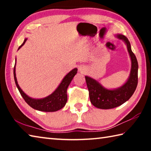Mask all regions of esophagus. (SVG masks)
I'll return each mask as SVG.
<instances>
[{
  "label": "esophagus",
  "instance_id": "34e87169",
  "mask_svg": "<svg viewBox=\"0 0 151 151\" xmlns=\"http://www.w3.org/2000/svg\"><path fill=\"white\" fill-rule=\"evenodd\" d=\"M83 69H84V68L83 67H79V70H80V71L83 70Z\"/></svg>",
  "mask_w": 151,
  "mask_h": 151
}]
</instances>
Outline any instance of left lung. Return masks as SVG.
Segmentation results:
<instances>
[{
	"label": "left lung",
	"instance_id": "obj_1",
	"mask_svg": "<svg viewBox=\"0 0 151 151\" xmlns=\"http://www.w3.org/2000/svg\"><path fill=\"white\" fill-rule=\"evenodd\" d=\"M118 39L122 40L127 45L128 52L131 60V70L127 81L121 87L109 90L103 87L94 78L85 76L91 103L96 108L110 109L119 106L131 98L138 84V62L131 50V44L127 38L122 35H117Z\"/></svg>",
	"mask_w": 151,
	"mask_h": 151
}]
</instances>
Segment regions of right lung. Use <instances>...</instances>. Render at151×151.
I'll list each match as a JSON object with an SVG mask.
<instances>
[{
	"label": "right lung",
	"mask_w": 151,
	"mask_h": 151,
	"mask_svg": "<svg viewBox=\"0 0 151 151\" xmlns=\"http://www.w3.org/2000/svg\"><path fill=\"white\" fill-rule=\"evenodd\" d=\"M27 39H25L22 44L20 46L19 49H20L22 46L24 45L25 42L27 41ZM18 49V50H19ZM15 65L14 67V78L15 83H16L17 87L19 89L20 94L24 99L25 102L31 106L32 109L37 110V111H43V112H55L58 110L61 109L65 106L67 101V94H66V90L68 85H70V82L72 81L73 78L75 75L77 73V68H75L70 71L66 75L63 81L58 85L57 89L53 93L48 95V96L43 99H35L30 98V96L27 95L18 84V82L16 77V73H15Z\"/></svg>",
	"instance_id": "right-lung-1"
}]
</instances>
